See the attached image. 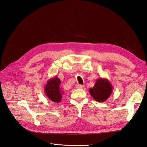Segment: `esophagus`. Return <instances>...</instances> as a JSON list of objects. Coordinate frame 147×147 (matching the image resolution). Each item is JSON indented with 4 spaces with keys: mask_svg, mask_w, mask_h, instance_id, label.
Wrapping results in <instances>:
<instances>
[{
    "mask_svg": "<svg viewBox=\"0 0 147 147\" xmlns=\"http://www.w3.org/2000/svg\"><path fill=\"white\" fill-rule=\"evenodd\" d=\"M76 88L78 89H83L84 86L83 85H82V84H78V85L76 86Z\"/></svg>",
    "mask_w": 147,
    "mask_h": 147,
    "instance_id": "obj_1",
    "label": "esophagus"
}]
</instances>
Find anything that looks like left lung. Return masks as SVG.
<instances>
[{
	"label": "left lung",
	"instance_id": "left-lung-1",
	"mask_svg": "<svg viewBox=\"0 0 147 147\" xmlns=\"http://www.w3.org/2000/svg\"><path fill=\"white\" fill-rule=\"evenodd\" d=\"M113 86L108 79L105 78H98L94 86L90 89L91 96L95 100L104 102L112 94Z\"/></svg>",
	"mask_w": 147,
	"mask_h": 147
}]
</instances>
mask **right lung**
I'll return each instance as SVG.
<instances>
[{"label": "right lung", "instance_id": "obj_1", "mask_svg": "<svg viewBox=\"0 0 147 147\" xmlns=\"http://www.w3.org/2000/svg\"><path fill=\"white\" fill-rule=\"evenodd\" d=\"M44 91L50 100L58 103L63 97L64 92L61 86V80L57 76L50 78L44 87Z\"/></svg>", "mask_w": 147, "mask_h": 147}]
</instances>
